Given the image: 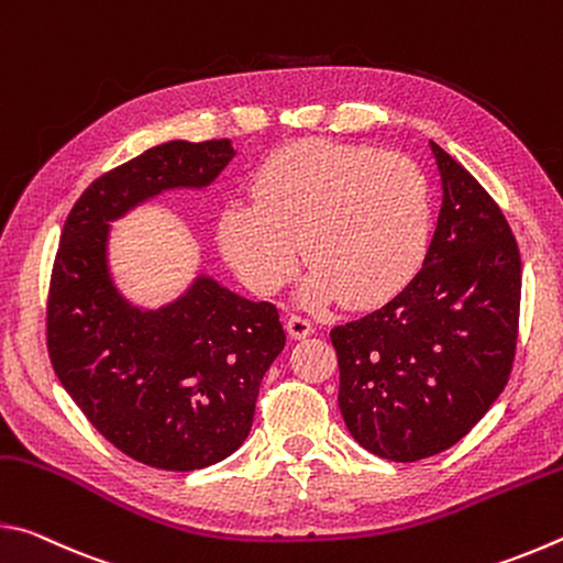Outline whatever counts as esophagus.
Returning a JSON list of instances; mask_svg holds the SVG:
<instances>
[{"label": "esophagus", "instance_id": "1", "mask_svg": "<svg viewBox=\"0 0 563 563\" xmlns=\"http://www.w3.org/2000/svg\"><path fill=\"white\" fill-rule=\"evenodd\" d=\"M288 332H290V338H295V340H302V338H308V335H312V332H316V325H312V322L308 320V318H302V316H290L288 318Z\"/></svg>", "mask_w": 563, "mask_h": 563}]
</instances>
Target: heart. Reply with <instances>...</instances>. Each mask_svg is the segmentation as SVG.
Listing matches in <instances>:
<instances>
[{
	"instance_id": "obj_1",
	"label": "heart",
	"mask_w": 563,
	"mask_h": 563,
	"mask_svg": "<svg viewBox=\"0 0 563 563\" xmlns=\"http://www.w3.org/2000/svg\"><path fill=\"white\" fill-rule=\"evenodd\" d=\"M255 201L218 216V245L247 288L275 295L300 253L312 271L300 302L377 305L405 290L430 253L434 203L412 158L308 139L283 146L253 176Z\"/></svg>"
}]
</instances>
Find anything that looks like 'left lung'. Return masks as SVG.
<instances>
[{
    "label": "left lung",
    "mask_w": 563,
    "mask_h": 563,
    "mask_svg": "<svg viewBox=\"0 0 563 563\" xmlns=\"http://www.w3.org/2000/svg\"><path fill=\"white\" fill-rule=\"evenodd\" d=\"M442 208L422 271L369 316L332 328L338 405L383 460L450 450L507 385L519 330L521 258L501 208L430 141Z\"/></svg>",
    "instance_id": "left-lung-1"
}]
</instances>
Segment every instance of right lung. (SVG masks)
<instances>
[{"label":"right lung","mask_w":563,"mask_h":563,"mask_svg":"<svg viewBox=\"0 0 563 563\" xmlns=\"http://www.w3.org/2000/svg\"><path fill=\"white\" fill-rule=\"evenodd\" d=\"M233 156L228 139L148 148L84 190L56 251L46 305L54 373L117 450L156 470H203L245 442L285 332L273 302L206 273L174 302L133 305L111 278V223L164 190L211 186Z\"/></svg>","instance_id":"add662e5"}]
</instances>
